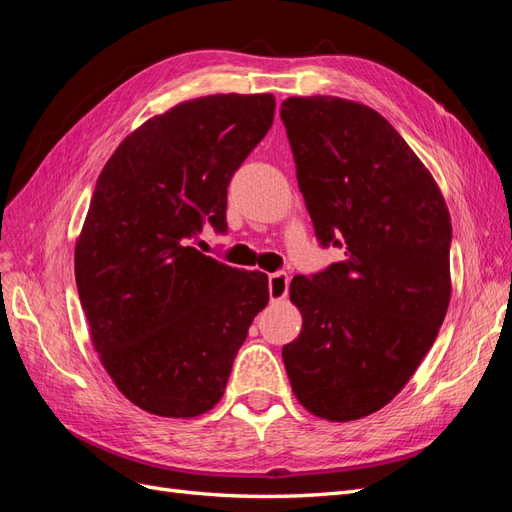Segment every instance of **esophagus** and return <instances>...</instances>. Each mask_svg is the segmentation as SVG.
<instances>
[{"mask_svg":"<svg viewBox=\"0 0 512 512\" xmlns=\"http://www.w3.org/2000/svg\"><path fill=\"white\" fill-rule=\"evenodd\" d=\"M288 294V275L277 271L269 275V297L271 301H282Z\"/></svg>","mask_w":512,"mask_h":512,"instance_id":"34e87169","label":"esophagus"}]
</instances>
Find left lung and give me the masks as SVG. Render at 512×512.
Returning <instances> with one entry per match:
<instances>
[{"mask_svg":"<svg viewBox=\"0 0 512 512\" xmlns=\"http://www.w3.org/2000/svg\"><path fill=\"white\" fill-rule=\"evenodd\" d=\"M299 190L344 260L294 275L303 329L282 350L292 393L333 423L378 412L433 346L451 301V215L425 164L374 108L282 102Z\"/></svg>","mask_w":512,"mask_h":512,"instance_id":"1","label":"left lung"}]
</instances>
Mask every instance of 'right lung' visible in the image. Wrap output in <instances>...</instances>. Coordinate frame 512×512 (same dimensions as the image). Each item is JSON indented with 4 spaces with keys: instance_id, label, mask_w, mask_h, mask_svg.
<instances>
[{
    "instance_id": "add662e5",
    "label": "right lung",
    "mask_w": 512,
    "mask_h": 512,
    "mask_svg": "<svg viewBox=\"0 0 512 512\" xmlns=\"http://www.w3.org/2000/svg\"><path fill=\"white\" fill-rule=\"evenodd\" d=\"M271 94H215L147 119L102 168L74 250L91 344L134 406L192 418L224 395L254 316L260 271L198 252L226 232V190L273 123Z\"/></svg>"
}]
</instances>
